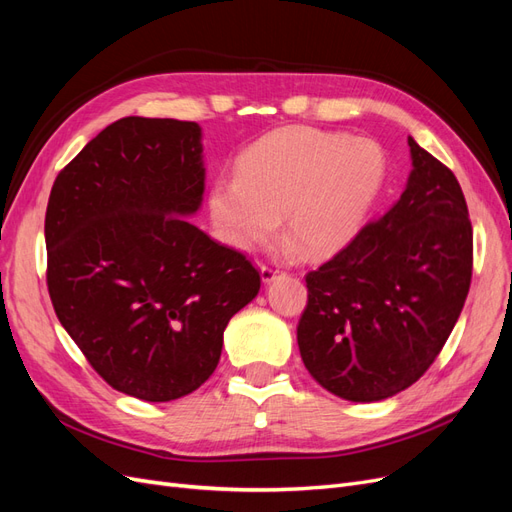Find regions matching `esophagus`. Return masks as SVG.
Here are the masks:
<instances>
[{"label": "esophagus", "mask_w": 512, "mask_h": 512, "mask_svg": "<svg viewBox=\"0 0 512 512\" xmlns=\"http://www.w3.org/2000/svg\"><path fill=\"white\" fill-rule=\"evenodd\" d=\"M277 273H280V269L273 267V265H260V277H262V282H271Z\"/></svg>", "instance_id": "1"}]
</instances>
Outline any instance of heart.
<instances>
[{
	"label": "heart",
	"instance_id": "1",
	"mask_svg": "<svg viewBox=\"0 0 512 512\" xmlns=\"http://www.w3.org/2000/svg\"><path fill=\"white\" fill-rule=\"evenodd\" d=\"M386 156L371 138L288 128L260 138L237 162V177L215 179L209 209L239 250L269 243L280 218L305 254L344 245L378 196Z\"/></svg>",
	"mask_w": 512,
	"mask_h": 512
}]
</instances>
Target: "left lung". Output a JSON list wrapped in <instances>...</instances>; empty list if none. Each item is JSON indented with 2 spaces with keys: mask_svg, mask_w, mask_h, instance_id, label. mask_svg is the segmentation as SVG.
Segmentation results:
<instances>
[{
  "mask_svg": "<svg viewBox=\"0 0 512 512\" xmlns=\"http://www.w3.org/2000/svg\"><path fill=\"white\" fill-rule=\"evenodd\" d=\"M412 175L397 203L316 271L297 327L324 389L380 401L408 389L444 348L472 282V222L453 170L408 138Z\"/></svg>",
  "mask_w": 512,
  "mask_h": 512,
  "instance_id": "left-lung-1",
  "label": "left lung"
}]
</instances>
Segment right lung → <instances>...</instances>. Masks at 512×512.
<instances>
[{
    "mask_svg": "<svg viewBox=\"0 0 512 512\" xmlns=\"http://www.w3.org/2000/svg\"><path fill=\"white\" fill-rule=\"evenodd\" d=\"M200 153L194 121L123 117L59 170L46 207L61 327L108 386L145 401L196 391L260 290L252 260L181 218L203 200Z\"/></svg>",
    "mask_w": 512,
    "mask_h": 512,
    "instance_id": "1",
    "label": "right lung"
}]
</instances>
